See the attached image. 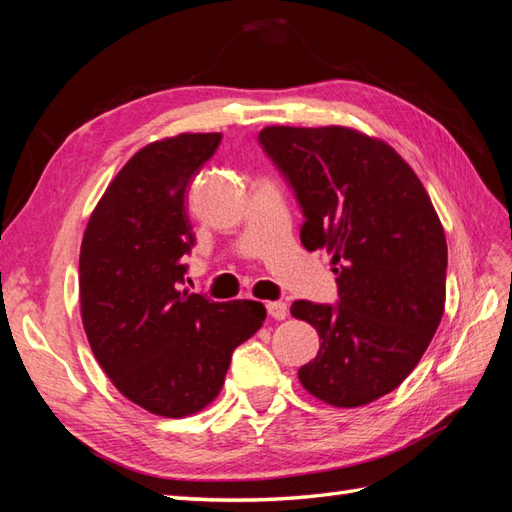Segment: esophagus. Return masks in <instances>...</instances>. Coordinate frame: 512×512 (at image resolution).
I'll return each instance as SVG.
<instances>
[{"label":"esophagus","mask_w":512,"mask_h":512,"mask_svg":"<svg viewBox=\"0 0 512 512\" xmlns=\"http://www.w3.org/2000/svg\"><path fill=\"white\" fill-rule=\"evenodd\" d=\"M267 306V313L274 317V320H285V317L289 315V309H287V304L285 302H267L265 304Z\"/></svg>","instance_id":"34e87169"}]
</instances>
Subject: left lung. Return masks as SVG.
Wrapping results in <instances>:
<instances>
[{
    "label": "left lung",
    "mask_w": 512,
    "mask_h": 512,
    "mask_svg": "<svg viewBox=\"0 0 512 512\" xmlns=\"http://www.w3.org/2000/svg\"><path fill=\"white\" fill-rule=\"evenodd\" d=\"M258 140L300 201L302 245L324 247L337 274V306L291 304L320 335L300 383L328 405H368L407 379L445 311L434 203L388 142L357 129L265 127Z\"/></svg>",
    "instance_id": "8db88e82"
}]
</instances>
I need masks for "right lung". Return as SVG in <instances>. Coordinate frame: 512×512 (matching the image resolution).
<instances>
[{"mask_svg": "<svg viewBox=\"0 0 512 512\" xmlns=\"http://www.w3.org/2000/svg\"><path fill=\"white\" fill-rule=\"evenodd\" d=\"M221 133L146 144L120 168L89 217L78 263L87 342L118 392L146 412L184 418L217 399L236 346L267 311L181 289L195 245L186 190Z\"/></svg>", "mask_w": 512, "mask_h": 512, "instance_id": "right-lung-1", "label": "right lung"}]
</instances>
